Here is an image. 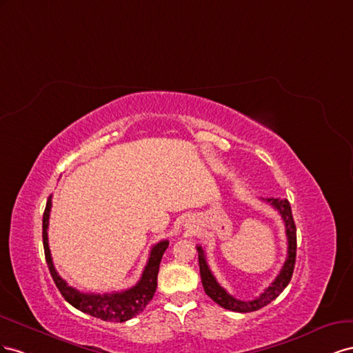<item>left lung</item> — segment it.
<instances>
[{
  "label": "left lung",
  "mask_w": 353,
  "mask_h": 353,
  "mask_svg": "<svg viewBox=\"0 0 353 353\" xmlns=\"http://www.w3.org/2000/svg\"><path fill=\"white\" fill-rule=\"evenodd\" d=\"M265 201L278 211V213L281 214V219H283V221H284L288 248H287V259L284 261V266L279 270L278 276L274 279V283H272L263 291V293L257 296L254 300L244 301V300H238L234 296H230L228 291L217 283V279L213 275V272L210 270L203 247L196 245L201 283H203L205 294L213 299L217 305H220L221 307H225L228 310L247 314V312H254V310L265 307L266 305L270 303L272 300H275L281 293H283L285 287L290 284L291 276H293V270H294V265H296L297 236H296V225H294L293 214H291L290 203L287 199H281V198H266Z\"/></svg>",
  "instance_id": "left-lung-1"
}]
</instances>
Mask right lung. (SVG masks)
<instances>
[{
	"label": "right lung",
	"mask_w": 353,
	"mask_h": 353,
	"mask_svg": "<svg viewBox=\"0 0 353 353\" xmlns=\"http://www.w3.org/2000/svg\"><path fill=\"white\" fill-rule=\"evenodd\" d=\"M50 210H52V196L48 198L47 205L43 216V244L46 261L50 269V274L53 276L56 287L59 288L60 294L65 297L69 305H72L78 310L84 314L92 315L94 318L110 321V322H124L132 319L133 316L143 312L146 305L152 300L155 290H157V278L161 259H163L164 251L168 247V241L163 239L155 244L150 250L148 263L143 269L142 278L139 283L124 291H117V293H105V294H94V293H83L74 287H70L66 281L57 274V270L53 265L52 254H50L48 247V219Z\"/></svg>",
	"instance_id": "1"
}]
</instances>
